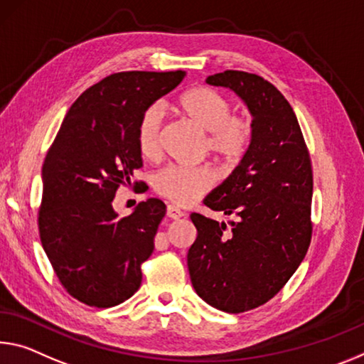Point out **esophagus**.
Returning <instances> with one entry per match:
<instances>
[{"label": "esophagus", "instance_id": "obj_1", "mask_svg": "<svg viewBox=\"0 0 364 364\" xmlns=\"http://www.w3.org/2000/svg\"><path fill=\"white\" fill-rule=\"evenodd\" d=\"M166 215H168L171 220H180L181 217H184V212L181 209H178L176 205H168L166 207Z\"/></svg>", "mask_w": 364, "mask_h": 364}]
</instances>
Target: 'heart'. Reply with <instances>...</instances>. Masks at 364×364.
<instances>
[{
	"label": "heart",
	"mask_w": 364,
	"mask_h": 364,
	"mask_svg": "<svg viewBox=\"0 0 364 364\" xmlns=\"http://www.w3.org/2000/svg\"><path fill=\"white\" fill-rule=\"evenodd\" d=\"M178 108L191 123L205 131V149L227 165L243 160L255 139V124L246 114H233L227 97L207 87H193L178 99ZM164 109L146 108L137 121L136 146L144 159H155L160 151ZM210 166H168L155 176V191L178 205H189L215 183Z\"/></svg>",
	"instance_id": "b5f03b06"
}]
</instances>
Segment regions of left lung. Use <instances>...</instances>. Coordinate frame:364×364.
Listing matches in <instances>:
<instances>
[{"instance_id": "1", "label": "left lung", "mask_w": 364, "mask_h": 364, "mask_svg": "<svg viewBox=\"0 0 364 364\" xmlns=\"http://www.w3.org/2000/svg\"><path fill=\"white\" fill-rule=\"evenodd\" d=\"M207 84L233 90L252 114L255 139L227 180L207 196L225 222L191 213L198 238L188 269L198 295L225 313L267 303L295 274L313 233V168L301 128L280 90L257 74H213Z\"/></svg>"}]
</instances>
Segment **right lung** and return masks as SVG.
<instances>
[{
    "mask_svg": "<svg viewBox=\"0 0 364 364\" xmlns=\"http://www.w3.org/2000/svg\"><path fill=\"white\" fill-rule=\"evenodd\" d=\"M184 76L126 71L102 79L73 103L45 157L40 241L61 285L80 303L112 308L139 290L141 265L166 207L151 198L119 218L112 203L142 166L136 146L142 112Z\"/></svg>",
    "mask_w": 364,
    "mask_h": 364,
    "instance_id": "right-lung-1",
    "label": "right lung"
}]
</instances>
